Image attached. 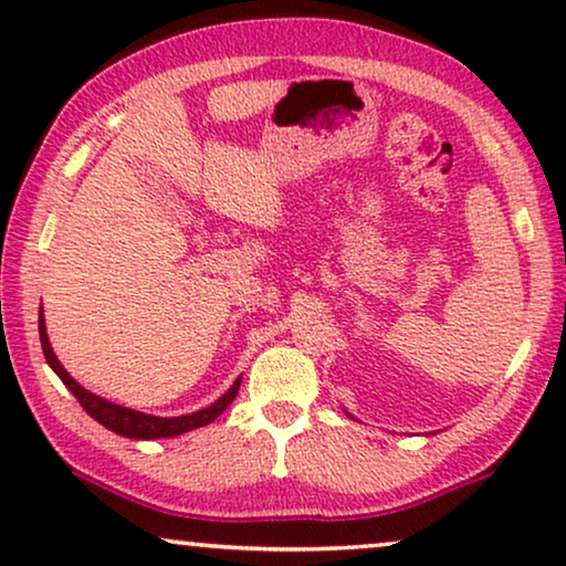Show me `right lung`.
I'll list each match as a JSON object with an SVG mask.
<instances>
[{
	"mask_svg": "<svg viewBox=\"0 0 566 566\" xmlns=\"http://www.w3.org/2000/svg\"><path fill=\"white\" fill-rule=\"evenodd\" d=\"M38 332H41V345H43V355L45 360H49V366L56 370L61 381L69 386V391L74 394L76 401H80L84 412H87L92 420H97L103 428L113 430L115 436H123V438H136V440H154V438H175V436H182V432H190L196 428H206L208 422H213L216 417H219L223 409H227L234 397L239 394V384H242V378H237L234 386L223 394L219 401H213L211 407L200 409V412H192V415H182V417H154V415H144V412H136V409H126L120 405H113V401H107L103 397H95V394H90L84 386H80L74 381L72 376L66 374L64 366H61L56 355L51 350V343H49V335H45V324H43V314L38 316Z\"/></svg>",
	"mask_w": 566,
	"mask_h": 566,
	"instance_id": "obj_1",
	"label": "right lung"
}]
</instances>
